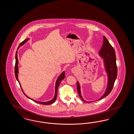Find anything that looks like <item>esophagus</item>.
<instances>
[{
    "label": "esophagus",
    "instance_id": "obj_1",
    "mask_svg": "<svg viewBox=\"0 0 134 134\" xmlns=\"http://www.w3.org/2000/svg\"><path fill=\"white\" fill-rule=\"evenodd\" d=\"M77 71V69L76 68H73V69H72V72L73 73H76Z\"/></svg>",
    "mask_w": 134,
    "mask_h": 134
}]
</instances>
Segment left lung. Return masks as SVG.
I'll return each instance as SVG.
<instances>
[{
    "label": "left lung",
    "instance_id": "8db88e82",
    "mask_svg": "<svg viewBox=\"0 0 134 134\" xmlns=\"http://www.w3.org/2000/svg\"><path fill=\"white\" fill-rule=\"evenodd\" d=\"M104 41L101 49L99 52V55L103 59L105 71L108 76V84L104 94L97 101L108 96L113 88L114 82L116 80L118 75V68L116 63V55L114 48L110 44L109 42L105 37H103ZM77 90L80 97L83 101L90 103L91 102L86 101L82 97L81 91V86L77 81ZM96 100V101H97Z\"/></svg>",
    "mask_w": 134,
    "mask_h": 134
}]
</instances>
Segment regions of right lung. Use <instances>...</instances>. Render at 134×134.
<instances>
[{
	"label": "right lung",
	"mask_w": 134,
	"mask_h": 134,
	"mask_svg": "<svg viewBox=\"0 0 134 134\" xmlns=\"http://www.w3.org/2000/svg\"><path fill=\"white\" fill-rule=\"evenodd\" d=\"M29 40V39L28 38V39H26L24 41H23L20 44L19 46L18 47V49H19L20 46H23L24 44ZM17 54H18V51H16V57H15L16 63H15V77H16V80L19 82V84L20 85V88H21V89L22 90L23 92L24 93V95L28 98L31 99V100H32V101L36 102V103H37L42 104V105H50V104H53L54 102L55 101V100L57 99V89H58V86L59 85V84L61 82L62 80H63L65 78V75L64 71H63L62 73H61V74L59 75V76L57 78V81H56V82H55V94H54V97L53 98V99L48 102L37 101H36L35 100H33L32 99H31V98L28 97L24 93V92L23 91V89H22V88H21V86L20 85V81H19V79H18V73H19L18 64H19V61H18V55H17Z\"/></svg>",
	"instance_id": "obj_1"
}]
</instances>
